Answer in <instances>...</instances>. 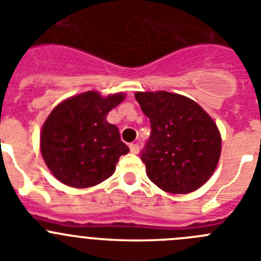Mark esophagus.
<instances>
[{"instance_id": "obj_1", "label": "esophagus", "mask_w": 261, "mask_h": 261, "mask_svg": "<svg viewBox=\"0 0 261 261\" xmlns=\"http://www.w3.org/2000/svg\"><path fill=\"white\" fill-rule=\"evenodd\" d=\"M129 149H130V151H132L133 154H138V151H140V145H138V144H130V145H129Z\"/></svg>"}]
</instances>
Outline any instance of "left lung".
Returning a JSON list of instances; mask_svg holds the SVG:
<instances>
[{"label":"left lung","mask_w":261,"mask_h":261,"mask_svg":"<svg viewBox=\"0 0 261 261\" xmlns=\"http://www.w3.org/2000/svg\"><path fill=\"white\" fill-rule=\"evenodd\" d=\"M135 98L150 120V138L141 151L147 177L168 193L199 190L220 161L221 135L213 119L179 94L147 91Z\"/></svg>","instance_id":"left-lung-1"}]
</instances>
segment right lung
<instances>
[{"instance_id": "right-lung-1", "label": "right lung", "mask_w": 261, "mask_h": 261, "mask_svg": "<svg viewBox=\"0 0 261 261\" xmlns=\"http://www.w3.org/2000/svg\"><path fill=\"white\" fill-rule=\"evenodd\" d=\"M124 98L123 93L105 98L87 91L55 107L40 135L41 155L53 176L69 187L87 188L114 174L129 147L106 116Z\"/></svg>"}]
</instances>
